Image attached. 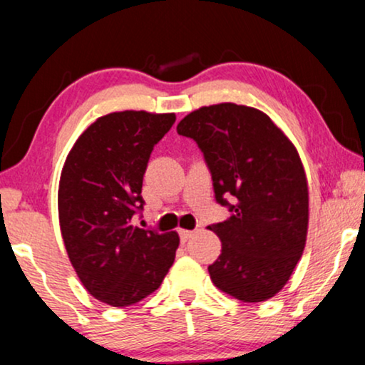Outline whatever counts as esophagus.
Segmentation results:
<instances>
[{"mask_svg":"<svg viewBox=\"0 0 365 365\" xmlns=\"http://www.w3.org/2000/svg\"><path fill=\"white\" fill-rule=\"evenodd\" d=\"M192 233H195V232H191V230H179V237H181L182 244H184V242L190 240V238L192 237Z\"/></svg>","mask_w":365,"mask_h":365,"instance_id":"1","label":"esophagus"}]
</instances>
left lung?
I'll return each instance as SVG.
<instances>
[{"label":"left lung","instance_id":"1","mask_svg":"<svg viewBox=\"0 0 365 365\" xmlns=\"http://www.w3.org/2000/svg\"><path fill=\"white\" fill-rule=\"evenodd\" d=\"M178 133L201 148L215 197L230 211L208 227L222 240L211 281L245 303L272 298L307 244L308 182L298 150L267 115L235 103L192 111Z\"/></svg>","mask_w":365,"mask_h":365}]
</instances>
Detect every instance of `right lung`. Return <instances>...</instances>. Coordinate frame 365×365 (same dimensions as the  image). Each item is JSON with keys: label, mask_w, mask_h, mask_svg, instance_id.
<instances>
[{"label": "right lung", "mask_w": 365, "mask_h": 365, "mask_svg": "<svg viewBox=\"0 0 365 365\" xmlns=\"http://www.w3.org/2000/svg\"><path fill=\"white\" fill-rule=\"evenodd\" d=\"M174 113L116 111L81 133L58 182V223L76 274L110 307H130L162 284L179 247L175 232L135 227L142 182Z\"/></svg>", "instance_id": "add662e5"}]
</instances>
